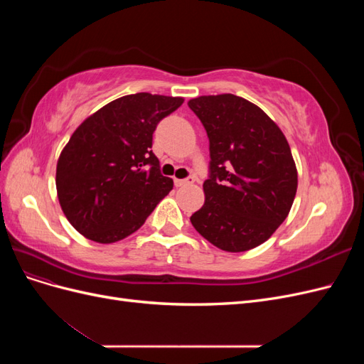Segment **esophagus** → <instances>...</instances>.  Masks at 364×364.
I'll return each instance as SVG.
<instances>
[{"instance_id":"esophagus-1","label":"esophagus","mask_w":364,"mask_h":364,"mask_svg":"<svg viewBox=\"0 0 364 364\" xmlns=\"http://www.w3.org/2000/svg\"><path fill=\"white\" fill-rule=\"evenodd\" d=\"M194 176H190V178H186V179H174V185L176 186H185V185H191V183H194Z\"/></svg>"}]
</instances>
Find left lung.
Here are the masks:
<instances>
[{
	"label": "left lung",
	"mask_w": 364,
	"mask_h": 364,
	"mask_svg": "<svg viewBox=\"0 0 364 364\" xmlns=\"http://www.w3.org/2000/svg\"><path fill=\"white\" fill-rule=\"evenodd\" d=\"M209 138L205 203L191 215L194 229L226 252L267 241L287 218L297 170L278 124L257 105L234 94L188 102Z\"/></svg>",
	"instance_id": "obj_1"
}]
</instances>
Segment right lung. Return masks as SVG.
Instances as JSON below:
<instances>
[{
	"instance_id": "add662e5",
	"label": "right lung",
	"mask_w": 364,
	"mask_h": 364,
	"mask_svg": "<svg viewBox=\"0 0 364 364\" xmlns=\"http://www.w3.org/2000/svg\"><path fill=\"white\" fill-rule=\"evenodd\" d=\"M182 103V97L130 94L74 130L58 159L56 190L77 232L95 243H115L144 225L173 190L150 149L159 121Z\"/></svg>"
}]
</instances>
